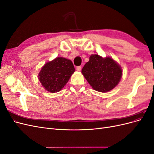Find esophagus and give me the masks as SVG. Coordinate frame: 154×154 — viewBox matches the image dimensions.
<instances>
[{
    "mask_svg": "<svg viewBox=\"0 0 154 154\" xmlns=\"http://www.w3.org/2000/svg\"><path fill=\"white\" fill-rule=\"evenodd\" d=\"M76 71H80L81 70H82V67H81V66H78V67H76Z\"/></svg>",
    "mask_w": 154,
    "mask_h": 154,
    "instance_id": "esophagus-1",
    "label": "esophagus"
}]
</instances>
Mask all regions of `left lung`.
Wrapping results in <instances>:
<instances>
[{
  "instance_id": "8db88e82",
  "label": "left lung",
  "mask_w": 154,
  "mask_h": 154,
  "mask_svg": "<svg viewBox=\"0 0 154 154\" xmlns=\"http://www.w3.org/2000/svg\"><path fill=\"white\" fill-rule=\"evenodd\" d=\"M82 73L93 89L106 92L118 85L123 71L120 65L112 58H103L94 54L90 56L89 60L82 70Z\"/></svg>"
}]
</instances>
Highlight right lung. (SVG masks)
<instances>
[{"label":"right lung","mask_w":154,"mask_h":154,"mask_svg":"<svg viewBox=\"0 0 154 154\" xmlns=\"http://www.w3.org/2000/svg\"><path fill=\"white\" fill-rule=\"evenodd\" d=\"M75 71L71 60L57 57L44 65L38 78L44 89L51 93L61 91Z\"/></svg>","instance_id":"add662e5"}]
</instances>
